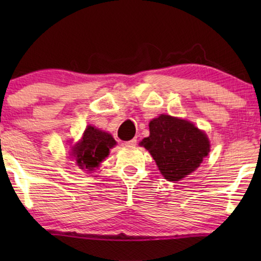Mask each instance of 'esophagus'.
<instances>
[{
    "mask_svg": "<svg viewBox=\"0 0 261 261\" xmlns=\"http://www.w3.org/2000/svg\"><path fill=\"white\" fill-rule=\"evenodd\" d=\"M123 145H124V147H135V146H137V139H133V140L123 142Z\"/></svg>",
    "mask_w": 261,
    "mask_h": 261,
    "instance_id": "esophagus-1",
    "label": "esophagus"
}]
</instances>
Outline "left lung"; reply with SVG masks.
Wrapping results in <instances>:
<instances>
[{"label": "left lung", "mask_w": 261, "mask_h": 261, "mask_svg": "<svg viewBox=\"0 0 261 261\" xmlns=\"http://www.w3.org/2000/svg\"><path fill=\"white\" fill-rule=\"evenodd\" d=\"M151 153L165 179L178 181L208 155L206 135L189 121L160 115L149 122V137L140 142Z\"/></svg>", "instance_id": "left-lung-1"}]
</instances>
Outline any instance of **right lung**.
Here are the masks:
<instances>
[{"label":"right lung","instance_id":"obj_1","mask_svg":"<svg viewBox=\"0 0 261 261\" xmlns=\"http://www.w3.org/2000/svg\"><path fill=\"white\" fill-rule=\"evenodd\" d=\"M116 141L112 135L97 128L88 126L83 138L74 145L72 155L76 158L78 166L88 171H94L95 167L109 154V149L114 147Z\"/></svg>","mask_w":261,"mask_h":261}]
</instances>
